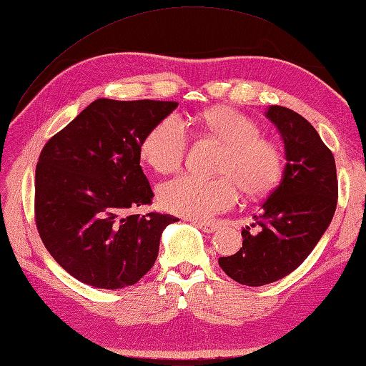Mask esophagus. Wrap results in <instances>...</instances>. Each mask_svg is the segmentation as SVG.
Wrapping results in <instances>:
<instances>
[{
  "instance_id": "1",
  "label": "esophagus",
  "mask_w": 366,
  "mask_h": 366,
  "mask_svg": "<svg viewBox=\"0 0 366 366\" xmlns=\"http://www.w3.org/2000/svg\"><path fill=\"white\" fill-rule=\"evenodd\" d=\"M194 225L200 228L203 233H214V231L219 229V225L217 224H209V222H194Z\"/></svg>"
}]
</instances>
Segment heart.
Returning <instances> with one entry per match:
<instances>
[{
  "mask_svg": "<svg viewBox=\"0 0 366 366\" xmlns=\"http://www.w3.org/2000/svg\"><path fill=\"white\" fill-rule=\"evenodd\" d=\"M199 126L220 142L212 171L219 177L182 175L162 184V207L183 217L209 219L231 208L239 191L248 199H261L280 183L284 167L281 146L261 135V127L233 107H214L199 114ZM188 149V132L175 114H169L147 132L141 155L162 174L180 169Z\"/></svg>",
  "mask_w": 366,
  "mask_h": 366,
  "instance_id": "b5f03b06",
  "label": "heart"
}]
</instances>
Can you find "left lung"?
Returning <instances> with one entry per match:
<instances>
[{"mask_svg":"<svg viewBox=\"0 0 366 366\" xmlns=\"http://www.w3.org/2000/svg\"><path fill=\"white\" fill-rule=\"evenodd\" d=\"M267 118L286 146L284 177L254 216L257 233L245 227L240 250L219 257L231 280L250 287L278 281L305 262L331 224L338 199L334 155L310 122L281 105L269 107Z\"/></svg>","mask_w":366,"mask_h":366,"instance_id":"8db88e82","label":"left lung"}]
</instances>
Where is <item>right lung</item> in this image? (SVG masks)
<instances>
[{"label":"right lung","mask_w":366,"mask_h":366,"mask_svg":"<svg viewBox=\"0 0 366 366\" xmlns=\"http://www.w3.org/2000/svg\"><path fill=\"white\" fill-rule=\"evenodd\" d=\"M178 102L97 99L44 144L35 167V225L46 250L97 289L137 284L178 219L132 214L152 202L141 142Z\"/></svg>","instance_id":"obj_1"}]
</instances>
